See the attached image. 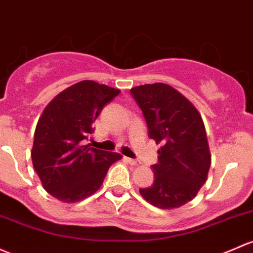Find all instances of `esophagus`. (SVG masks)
I'll use <instances>...</instances> for the list:
<instances>
[{"label": "esophagus", "instance_id": "esophagus-1", "mask_svg": "<svg viewBox=\"0 0 253 253\" xmlns=\"http://www.w3.org/2000/svg\"><path fill=\"white\" fill-rule=\"evenodd\" d=\"M126 161L128 162L129 165H132V166H138V165H140V161L139 160H134V159L126 158Z\"/></svg>", "mask_w": 253, "mask_h": 253}]
</instances>
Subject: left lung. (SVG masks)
<instances>
[{
	"label": "left lung",
	"instance_id": "obj_1",
	"mask_svg": "<svg viewBox=\"0 0 253 253\" xmlns=\"http://www.w3.org/2000/svg\"><path fill=\"white\" fill-rule=\"evenodd\" d=\"M148 125L149 137L161 144L155 180L140 195L162 210L178 209L198 195L206 182L211 153L206 129L195 105L162 82L131 88Z\"/></svg>",
	"mask_w": 253,
	"mask_h": 253
}]
</instances>
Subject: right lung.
I'll use <instances>...</instances> for the list:
<instances>
[{"mask_svg": "<svg viewBox=\"0 0 253 253\" xmlns=\"http://www.w3.org/2000/svg\"><path fill=\"white\" fill-rule=\"evenodd\" d=\"M120 89L91 80L80 81L55 95L40 116L31 149L34 169L47 193L66 204L93 195L119 153L84 144L103 106Z\"/></svg>", "mask_w": 253, "mask_h": 253, "instance_id": "1", "label": "right lung"}]
</instances>
